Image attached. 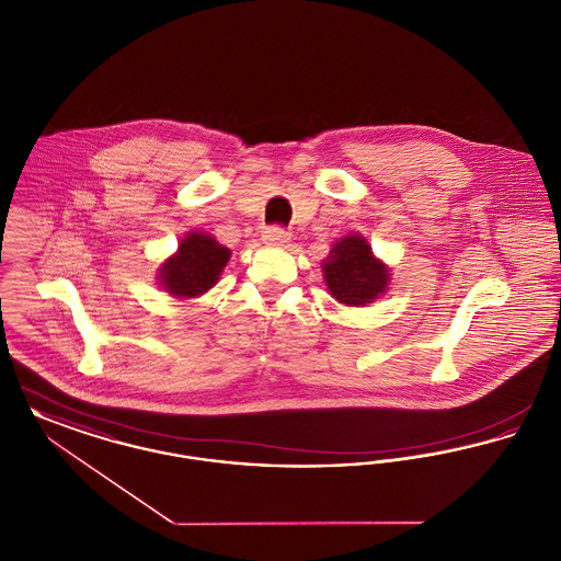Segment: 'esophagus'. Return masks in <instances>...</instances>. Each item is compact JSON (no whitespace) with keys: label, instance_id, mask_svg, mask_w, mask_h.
<instances>
[{"label":"esophagus","instance_id":"obj_1","mask_svg":"<svg viewBox=\"0 0 561 561\" xmlns=\"http://www.w3.org/2000/svg\"><path fill=\"white\" fill-rule=\"evenodd\" d=\"M263 241L267 245H273V248H284L290 241V233L282 227H268L265 236H263Z\"/></svg>","mask_w":561,"mask_h":561}]
</instances>
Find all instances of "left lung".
<instances>
[{"label":"left lung","instance_id":"obj_1","mask_svg":"<svg viewBox=\"0 0 561 561\" xmlns=\"http://www.w3.org/2000/svg\"><path fill=\"white\" fill-rule=\"evenodd\" d=\"M321 268L332 298L347 307L370 305L391 282L389 267L374 256L373 245L357 233L336 241Z\"/></svg>","mask_w":561,"mask_h":561}]
</instances>
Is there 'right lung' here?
<instances>
[{
    "label": "right lung",
    "instance_id": "right-lung-1",
    "mask_svg": "<svg viewBox=\"0 0 561 561\" xmlns=\"http://www.w3.org/2000/svg\"><path fill=\"white\" fill-rule=\"evenodd\" d=\"M231 250L220 245L213 236L191 231L179 243L176 254L163 261L160 286L174 298H195L208 293L218 282Z\"/></svg>",
    "mask_w": 561,
    "mask_h": 561
}]
</instances>
